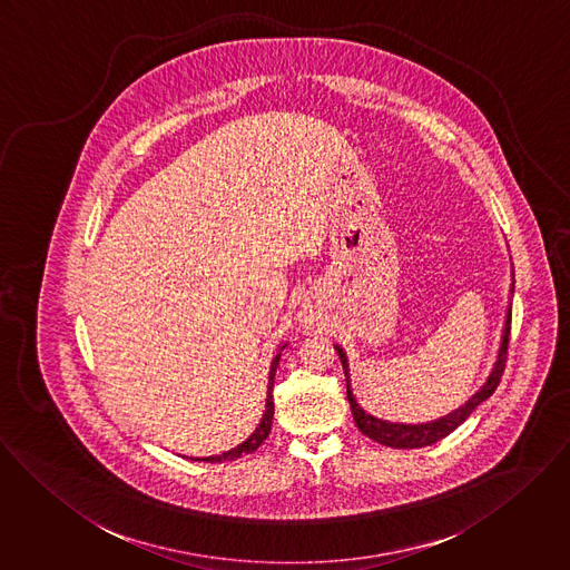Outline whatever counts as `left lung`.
Returning <instances> with one entry per match:
<instances>
[{"label":"left lung","mask_w":570,"mask_h":570,"mask_svg":"<svg viewBox=\"0 0 570 570\" xmlns=\"http://www.w3.org/2000/svg\"><path fill=\"white\" fill-rule=\"evenodd\" d=\"M511 293H513V284H511ZM509 332H511V306L507 311L505 330H503V343H501V350H499V358L494 363V370L490 374L488 382L461 406L456 409L454 413L445 415L438 422H429V424H417V426H406V424H391V422H382L376 420L372 415H367L354 400L352 391H350V380H347V400H350V406H352V415H354V422L358 426V431L363 435H367L370 440L382 443V445H391V448H424V445H431V443L440 442L445 435H450L459 424H463L470 413L483 402L488 400L499 382L503 379V372H505L507 363V347H509ZM338 356H341V363H343V370H345V379H347V358L343 354V350L338 347Z\"/></svg>","instance_id":"left-lung-1"}]
</instances>
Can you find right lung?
<instances>
[{
	"instance_id": "1",
	"label": "right lung",
	"mask_w": 570,
	"mask_h": 570,
	"mask_svg": "<svg viewBox=\"0 0 570 570\" xmlns=\"http://www.w3.org/2000/svg\"><path fill=\"white\" fill-rule=\"evenodd\" d=\"M277 365H279V354L273 358V365H271V376H268V393H266V411L262 415V422L257 424V429L254 431V435L247 440V442L240 443L238 448L229 450V452H223V454H216V456H207L203 461H209V463H223V461H236L249 452H254L259 448V443H264V440L268 438L271 433V422H273V413H275V402H273V382H275V372H277ZM198 461V459H194Z\"/></svg>"
}]
</instances>
